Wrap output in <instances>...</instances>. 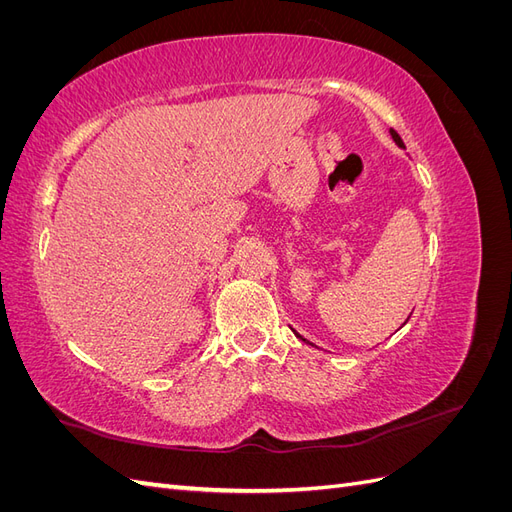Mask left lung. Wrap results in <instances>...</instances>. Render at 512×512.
I'll list each match as a JSON object with an SVG mask.
<instances>
[{"mask_svg": "<svg viewBox=\"0 0 512 512\" xmlns=\"http://www.w3.org/2000/svg\"><path fill=\"white\" fill-rule=\"evenodd\" d=\"M391 138H393V141H395V145H397V147H401V149H406V145H404V141H401V138H399V134H397V132H395V130H391ZM294 335H297V337H299V339H301V342H305V344H309V342H307V339H305V337H303V335H299V333H294ZM309 346H314V344H309Z\"/></svg>", "mask_w": 512, "mask_h": 512, "instance_id": "8db88e82", "label": "left lung"}]
</instances>
